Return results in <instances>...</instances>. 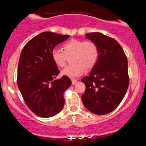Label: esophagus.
<instances>
[{"mask_svg":"<svg viewBox=\"0 0 146 146\" xmlns=\"http://www.w3.org/2000/svg\"><path fill=\"white\" fill-rule=\"evenodd\" d=\"M71 81H72V84H73V85H75V84L78 82V80H74V79H73V80H72Z\"/></svg>","mask_w":146,"mask_h":146,"instance_id":"1","label":"esophagus"}]
</instances>
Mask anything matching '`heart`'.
Here are the masks:
<instances>
[{"instance_id": "1", "label": "heart", "mask_w": 146, "mask_h": 146, "mask_svg": "<svg viewBox=\"0 0 146 146\" xmlns=\"http://www.w3.org/2000/svg\"><path fill=\"white\" fill-rule=\"evenodd\" d=\"M64 52L57 48L52 49L51 59L59 67H63L66 62V56H71V64L66 66L61 74L71 78H77L84 73L85 68L91 69L95 66L99 59V49L94 42L81 40L72 39L62 46Z\"/></svg>"}]
</instances>
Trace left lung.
Returning <instances> with one entry per match:
<instances>
[{
	"label": "left lung",
	"instance_id": "obj_1",
	"mask_svg": "<svg viewBox=\"0 0 146 146\" xmlns=\"http://www.w3.org/2000/svg\"><path fill=\"white\" fill-rule=\"evenodd\" d=\"M85 36L96 44L100 55L89 75L81 80L86 85L82 101L91 113L106 115L119 105L128 90V60L121 45L113 38L99 32Z\"/></svg>",
	"mask_w": 146,
	"mask_h": 146
}]
</instances>
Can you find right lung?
<instances>
[{
	"instance_id": "obj_1",
	"label": "right lung",
	"mask_w": 146,
	"mask_h": 146,
	"mask_svg": "<svg viewBox=\"0 0 146 146\" xmlns=\"http://www.w3.org/2000/svg\"><path fill=\"white\" fill-rule=\"evenodd\" d=\"M68 37L42 32L28 42L22 50L18 86L27 106L40 117L55 116L64 105L63 93L71 85V80L66 76L56 80L60 71L51 59V53Z\"/></svg>"
}]
</instances>
